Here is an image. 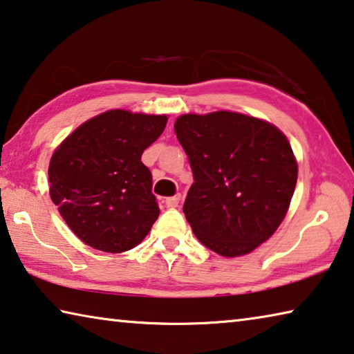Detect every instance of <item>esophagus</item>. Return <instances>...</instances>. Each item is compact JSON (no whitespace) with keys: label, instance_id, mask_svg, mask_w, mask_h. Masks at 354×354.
Segmentation results:
<instances>
[{"label":"esophagus","instance_id":"esophagus-1","mask_svg":"<svg viewBox=\"0 0 354 354\" xmlns=\"http://www.w3.org/2000/svg\"><path fill=\"white\" fill-rule=\"evenodd\" d=\"M179 200H181V195L176 194V195H173V197L165 198V205H167V207H176L179 205Z\"/></svg>","mask_w":354,"mask_h":354}]
</instances>
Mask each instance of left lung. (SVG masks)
Masks as SVG:
<instances>
[{"label": "left lung", "instance_id": "1", "mask_svg": "<svg viewBox=\"0 0 354 354\" xmlns=\"http://www.w3.org/2000/svg\"><path fill=\"white\" fill-rule=\"evenodd\" d=\"M175 132L194 173L183 212L200 243L222 257H239L271 238L298 179L287 137L234 111L183 115Z\"/></svg>", "mask_w": 354, "mask_h": 354}]
</instances>
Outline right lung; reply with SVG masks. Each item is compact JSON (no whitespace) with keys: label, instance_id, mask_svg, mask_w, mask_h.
Returning <instances> with one entry per match:
<instances>
[{"label":"right lung","instance_id":"1","mask_svg":"<svg viewBox=\"0 0 354 354\" xmlns=\"http://www.w3.org/2000/svg\"><path fill=\"white\" fill-rule=\"evenodd\" d=\"M165 124V115L110 110L83 122L56 148L50 197L83 243L120 254L149 233L160 209L142 154Z\"/></svg>","mask_w":354,"mask_h":354}]
</instances>
